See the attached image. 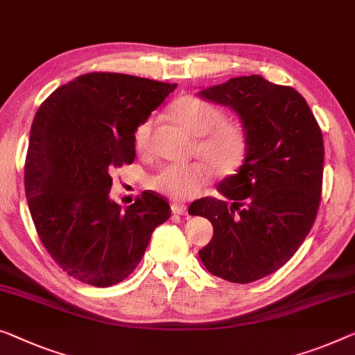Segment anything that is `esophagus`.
Wrapping results in <instances>:
<instances>
[{"label":"esophagus","instance_id":"esophagus-1","mask_svg":"<svg viewBox=\"0 0 355 355\" xmlns=\"http://www.w3.org/2000/svg\"><path fill=\"white\" fill-rule=\"evenodd\" d=\"M172 211L175 215H188L187 205H182V204H172Z\"/></svg>","mask_w":355,"mask_h":355}]
</instances>
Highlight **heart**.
I'll return each instance as SVG.
<instances>
[{
  "label": "heart",
  "mask_w": 355,
  "mask_h": 355,
  "mask_svg": "<svg viewBox=\"0 0 355 355\" xmlns=\"http://www.w3.org/2000/svg\"><path fill=\"white\" fill-rule=\"evenodd\" d=\"M171 116L177 124L194 137H199L196 151L215 171L232 173L242 166L248 151V139L244 127L234 121H223V113L196 95H183L171 105ZM155 119L141 121L135 129L134 144L139 151H148ZM211 178L205 162L187 166H167L151 178V187L173 200H188L198 196Z\"/></svg>",
  "instance_id": "b5f03b06"
}]
</instances>
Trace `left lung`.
<instances>
[{
	"instance_id": "8db88e82",
	"label": "left lung",
	"mask_w": 355,
	"mask_h": 355,
	"mask_svg": "<svg viewBox=\"0 0 355 355\" xmlns=\"http://www.w3.org/2000/svg\"><path fill=\"white\" fill-rule=\"evenodd\" d=\"M198 95L234 111L248 139L239 171L216 187L231 204L204 198L189 205L214 226L199 258L216 277L255 282L282 268L313 228L324 175L320 127L303 95L260 75Z\"/></svg>"
}]
</instances>
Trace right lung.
<instances>
[{
  "label": "right lung",
  "mask_w": 355,
  "mask_h": 355,
  "mask_svg": "<svg viewBox=\"0 0 355 355\" xmlns=\"http://www.w3.org/2000/svg\"><path fill=\"white\" fill-rule=\"evenodd\" d=\"M177 84L87 73L55 89L31 124L25 196L42 245L71 277L110 287L137 268L151 234L171 216L144 191L121 209L110 199L116 168L135 159L134 134Z\"/></svg>",
  "instance_id": "1"
}]
</instances>
